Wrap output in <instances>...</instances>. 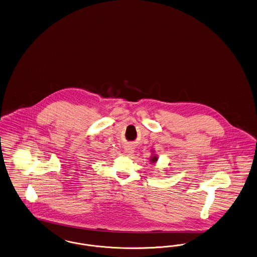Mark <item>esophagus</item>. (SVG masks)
<instances>
[{
  "instance_id": "34e87169",
  "label": "esophagus",
  "mask_w": 257,
  "mask_h": 257,
  "mask_svg": "<svg viewBox=\"0 0 257 257\" xmlns=\"http://www.w3.org/2000/svg\"><path fill=\"white\" fill-rule=\"evenodd\" d=\"M124 153L126 156H132L134 153V148L133 146H126L124 149Z\"/></svg>"
}]
</instances>
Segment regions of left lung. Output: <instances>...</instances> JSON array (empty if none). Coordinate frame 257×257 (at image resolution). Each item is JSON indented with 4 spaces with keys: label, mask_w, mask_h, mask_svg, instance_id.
I'll return each mask as SVG.
<instances>
[{
    "label": "left lung",
    "mask_w": 257,
    "mask_h": 257,
    "mask_svg": "<svg viewBox=\"0 0 257 257\" xmlns=\"http://www.w3.org/2000/svg\"><path fill=\"white\" fill-rule=\"evenodd\" d=\"M150 159H151V163H156L158 158H157V155H154V154H153V156H152V157H150Z\"/></svg>",
    "instance_id": "obj_1"
}]
</instances>
